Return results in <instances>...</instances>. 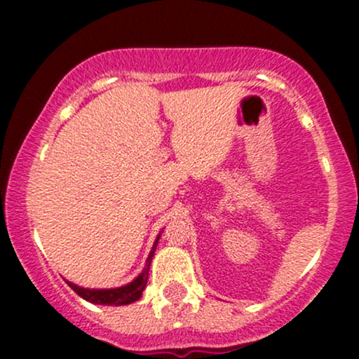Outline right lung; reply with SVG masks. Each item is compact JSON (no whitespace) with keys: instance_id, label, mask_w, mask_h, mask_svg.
<instances>
[{"instance_id":"right-lung-1","label":"right lung","mask_w":359,"mask_h":359,"mask_svg":"<svg viewBox=\"0 0 359 359\" xmlns=\"http://www.w3.org/2000/svg\"><path fill=\"white\" fill-rule=\"evenodd\" d=\"M160 234L156 236L154 246H151V251L148 253L145 269L142 270V273H140L137 278L131 280V282L126 283V285H121L116 288H84V287L76 285V283L69 282V280H65V282L69 283V287H71L77 295H81L82 299L88 300L90 304H100V306H126V304L135 302V300L142 297L143 290H145L147 287L148 270H150L151 258H154L156 245H158Z\"/></svg>"}]
</instances>
